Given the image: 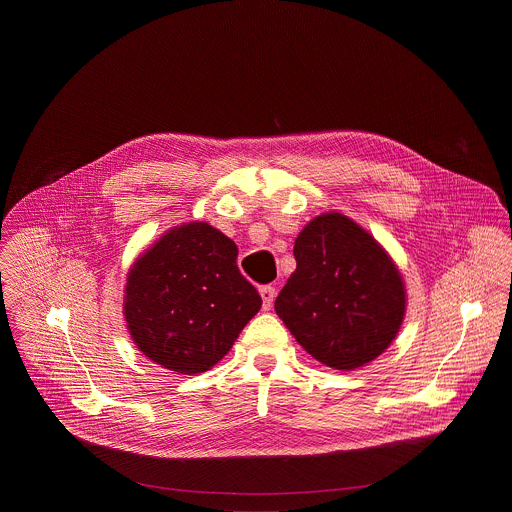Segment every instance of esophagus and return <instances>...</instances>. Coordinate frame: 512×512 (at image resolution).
Wrapping results in <instances>:
<instances>
[{"label": "esophagus", "instance_id": "esophagus-1", "mask_svg": "<svg viewBox=\"0 0 512 512\" xmlns=\"http://www.w3.org/2000/svg\"><path fill=\"white\" fill-rule=\"evenodd\" d=\"M259 294H261V300H263V310H271V306H273V300H275V287H271V285H263L261 289H259Z\"/></svg>", "mask_w": 512, "mask_h": 512}]
</instances>
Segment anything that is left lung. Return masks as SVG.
Segmentation results:
<instances>
[{
    "mask_svg": "<svg viewBox=\"0 0 512 512\" xmlns=\"http://www.w3.org/2000/svg\"><path fill=\"white\" fill-rule=\"evenodd\" d=\"M294 257L275 312L296 340L338 371L385 352L403 322L405 289L381 245L348 216L326 212L298 235Z\"/></svg>",
    "mask_w": 512,
    "mask_h": 512,
    "instance_id": "obj_1",
    "label": "left lung"
}]
</instances>
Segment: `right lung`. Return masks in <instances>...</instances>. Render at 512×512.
Listing matches in <instances>:
<instances>
[{"label":"right lung","mask_w":512,"mask_h":512,"mask_svg":"<svg viewBox=\"0 0 512 512\" xmlns=\"http://www.w3.org/2000/svg\"><path fill=\"white\" fill-rule=\"evenodd\" d=\"M239 249L206 223L166 233L131 267L125 320L139 350L164 369L196 375L221 360L261 310L239 271Z\"/></svg>","instance_id":"add662e5"}]
</instances>
